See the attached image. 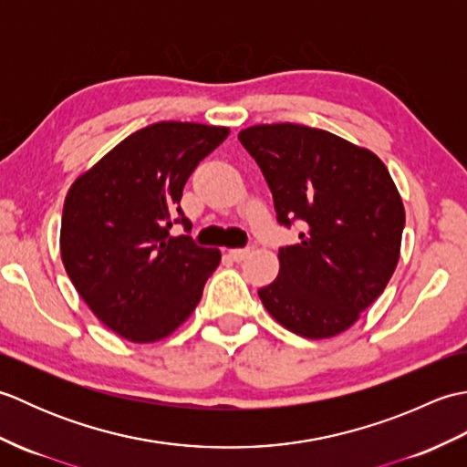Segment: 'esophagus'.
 <instances>
[{
  "instance_id": "1",
  "label": "esophagus",
  "mask_w": 467,
  "mask_h": 467,
  "mask_svg": "<svg viewBox=\"0 0 467 467\" xmlns=\"http://www.w3.org/2000/svg\"><path fill=\"white\" fill-rule=\"evenodd\" d=\"M228 254H231L233 261L239 263V261H244L246 256L251 254V249H231V251H228Z\"/></svg>"
}]
</instances>
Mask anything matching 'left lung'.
<instances>
[{
    "mask_svg": "<svg viewBox=\"0 0 467 467\" xmlns=\"http://www.w3.org/2000/svg\"><path fill=\"white\" fill-rule=\"evenodd\" d=\"M263 171L276 221H299V243L279 251V276L259 291L273 319L305 339L349 329L398 266L405 208L379 156L301 124L239 132Z\"/></svg>",
    "mask_w": 467,
    "mask_h": 467,
    "instance_id": "8db88e82",
    "label": "left lung"
}]
</instances>
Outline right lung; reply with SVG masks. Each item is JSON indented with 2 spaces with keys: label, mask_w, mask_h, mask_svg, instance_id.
Listing matches in <instances>:
<instances>
[{
  "label": "right lung",
  "mask_w": 467,
  "mask_h": 467,
  "mask_svg": "<svg viewBox=\"0 0 467 467\" xmlns=\"http://www.w3.org/2000/svg\"><path fill=\"white\" fill-rule=\"evenodd\" d=\"M226 126L156 122L76 178L64 201L59 253L69 281L108 329L132 343L172 335L196 309L221 251L172 236L182 188Z\"/></svg>",
  "instance_id": "right-lung-1"
}]
</instances>
